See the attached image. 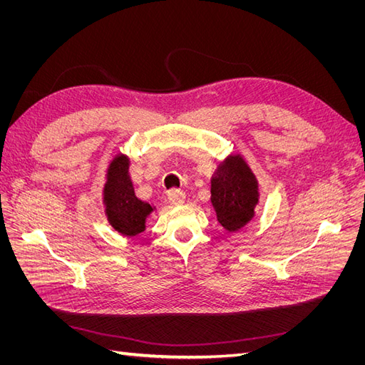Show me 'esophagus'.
<instances>
[{
	"label": "esophagus",
	"instance_id": "34e87169",
	"mask_svg": "<svg viewBox=\"0 0 365 365\" xmlns=\"http://www.w3.org/2000/svg\"><path fill=\"white\" fill-rule=\"evenodd\" d=\"M169 201L173 205H181V204L185 202V193L181 192V190L173 189V190L169 192Z\"/></svg>",
	"mask_w": 365,
	"mask_h": 365
}]
</instances>
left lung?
Here are the masks:
<instances>
[{"instance_id":"left-lung-1","label":"left lung","mask_w":365,"mask_h":365,"mask_svg":"<svg viewBox=\"0 0 365 365\" xmlns=\"http://www.w3.org/2000/svg\"><path fill=\"white\" fill-rule=\"evenodd\" d=\"M259 202V182L240 155H230L219 164L212 178V204L217 222L236 233L254 217Z\"/></svg>"}]
</instances>
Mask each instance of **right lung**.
<instances>
[{
  "label": "right lung",
  "instance_id": "right-lung-1",
  "mask_svg": "<svg viewBox=\"0 0 365 365\" xmlns=\"http://www.w3.org/2000/svg\"><path fill=\"white\" fill-rule=\"evenodd\" d=\"M103 204L108 222L123 236H137L146 228V217L153 207L140 201L129 178V158L118 153L109 163L103 187Z\"/></svg>",
  "mask_w": 365,
  "mask_h": 365
}]
</instances>
